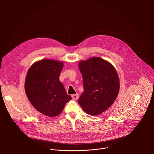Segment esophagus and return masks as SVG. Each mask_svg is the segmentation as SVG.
Wrapping results in <instances>:
<instances>
[{"mask_svg": "<svg viewBox=\"0 0 154 154\" xmlns=\"http://www.w3.org/2000/svg\"><path fill=\"white\" fill-rule=\"evenodd\" d=\"M79 94H72V99H73L74 100L77 99L79 98Z\"/></svg>", "mask_w": 154, "mask_h": 154, "instance_id": "obj_1", "label": "esophagus"}]
</instances>
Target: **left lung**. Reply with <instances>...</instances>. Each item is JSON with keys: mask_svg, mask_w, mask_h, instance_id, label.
Here are the masks:
<instances>
[{"mask_svg": "<svg viewBox=\"0 0 154 154\" xmlns=\"http://www.w3.org/2000/svg\"><path fill=\"white\" fill-rule=\"evenodd\" d=\"M79 67L84 91L78 102L86 113L99 115L117 98L120 88L117 71L110 63L97 57L79 61Z\"/></svg>", "mask_w": 154, "mask_h": 154, "instance_id": "8db88e82", "label": "left lung"}]
</instances>
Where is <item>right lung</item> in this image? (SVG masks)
<instances>
[{
  "instance_id": "right-lung-1",
  "label": "right lung",
  "mask_w": 154,
  "mask_h": 154,
  "mask_svg": "<svg viewBox=\"0 0 154 154\" xmlns=\"http://www.w3.org/2000/svg\"><path fill=\"white\" fill-rule=\"evenodd\" d=\"M63 62L44 59L34 63L28 70L25 91L32 105L50 118L59 115L72 97L67 94L59 76Z\"/></svg>"
}]
</instances>
